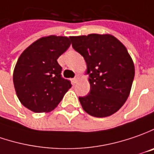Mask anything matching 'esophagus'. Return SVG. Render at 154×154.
Returning a JSON list of instances; mask_svg holds the SVG:
<instances>
[{
  "label": "esophagus",
  "mask_w": 154,
  "mask_h": 154,
  "mask_svg": "<svg viewBox=\"0 0 154 154\" xmlns=\"http://www.w3.org/2000/svg\"><path fill=\"white\" fill-rule=\"evenodd\" d=\"M78 80H79V77H78V76H76V77L73 78V82L76 83V82H78Z\"/></svg>",
  "instance_id": "34e87169"
}]
</instances>
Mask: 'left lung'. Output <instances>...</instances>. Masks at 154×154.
I'll list each match as a JSON object with an SVG mask.
<instances>
[{
    "instance_id": "left-lung-1",
    "label": "left lung",
    "mask_w": 154,
    "mask_h": 154,
    "mask_svg": "<svg viewBox=\"0 0 154 154\" xmlns=\"http://www.w3.org/2000/svg\"><path fill=\"white\" fill-rule=\"evenodd\" d=\"M72 48L86 61L90 91L79 97L89 115L105 118L118 112L130 95L134 63L125 45L109 34L71 36Z\"/></svg>"
}]
</instances>
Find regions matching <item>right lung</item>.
<instances>
[{
    "label": "right lung",
    "instance_id": "obj_1",
    "mask_svg": "<svg viewBox=\"0 0 154 154\" xmlns=\"http://www.w3.org/2000/svg\"><path fill=\"white\" fill-rule=\"evenodd\" d=\"M71 37L49 35L29 45L19 56L14 72L17 96L34 112H48L55 108L71 82L61 77L58 58L71 45Z\"/></svg>",
    "mask_w": 154,
    "mask_h": 154
}]
</instances>
